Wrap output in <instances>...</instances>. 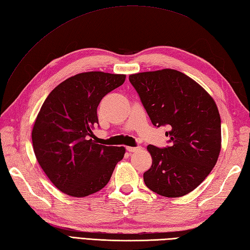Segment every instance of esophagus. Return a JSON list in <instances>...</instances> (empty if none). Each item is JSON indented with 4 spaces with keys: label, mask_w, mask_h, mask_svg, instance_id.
Returning <instances> with one entry per match:
<instances>
[{
    "label": "esophagus",
    "mask_w": 250,
    "mask_h": 250,
    "mask_svg": "<svg viewBox=\"0 0 250 250\" xmlns=\"http://www.w3.org/2000/svg\"><path fill=\"white\" fill-rule=\"evenodd\" d=\"M140 147H132V146H127V150L130 151V153H133V151L139 150Z\"/></svg>",
    "instance_id": "34e87169"
}]
</instances>
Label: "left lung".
Here are the masks:
<instances>
[{
	"label": "left lung",
	"mask_w": 250,
	"mask_h": 250,
	"mask_svg": "<svg viewBox=\"0 0 250 250\" xmlns=\"http://www.w3.org/2000/svg\"><path fill=\"white\" fill-rule=\"evenodd\" d=\"M151 123L168 125L169 146L148 145L153 159L143 174L146 187L166 197H180L206 179L222 147L221 117L212 96L194 79L173 69L129 75Z\"/></svg>",
	"instance_id": "obj_1"
}]
</instances>
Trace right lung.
<instances>
[{"label": "right lung", "mask_w": 250, "mask_h": 250, "mask_svg": "<svg viewBox=\"0 0 250 250\" xmlns=\"http://www.w3.org/2000/svg\"><path fill=\"white\" fill-rule=\"evenodd\" d=\"M125 74L91 71L59 83L41 106L32 131L34 153L59 191L73 197L99 192L110 180L124 146H105L90 139L99 124L97 106L125 82Z\"/></svg>", "instance_id": "right-lung-1"}]
</instances>
